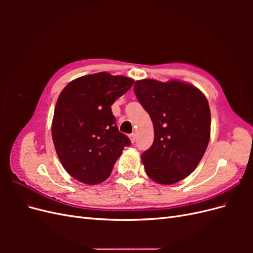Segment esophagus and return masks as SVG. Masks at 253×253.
Segmentation results:
<instances>
[{
	"label": "esophagus",
	"instance_id": "1",
	"mask_svg": "<svg viewBox=\"0 0 253 253\" xmlns=\"http://www.w3.org/2000/svg\"><path fill=\"white\" fill-rule=\"evenodd\" d=\"M129 138H131V141H132V142H135V139H136V134H135V133H133V134L129 135Z\"/></svg>",
	"mask_w": 253,
	"mask_h": 253
}]
</instances>
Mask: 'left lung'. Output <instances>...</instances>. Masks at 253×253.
I'll use <instances>...</instances> for the list:
<instances>
[{
  "mask_svg": "<svg viewBox=\"0 0 253 253\" xmlns=\"http://www.w3.org/2000/svg\"><path fill=\"white\" fill-rule=\"evenodd\" d=\"M134 91L154 126V141L141 155L145 173L162 185L186 178L210 140L208 100L200 89L178 80H139Z\"/></svg>",
  "mask_w": 253,
  "mask_h": 253,
  "instance_id": "1",
  "label": "left lung"
}]
</instances>
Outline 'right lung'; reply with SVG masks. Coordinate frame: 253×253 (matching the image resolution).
<instances>
[{
	"mask_svg": "<svg viewBox=\"0 0 253 253\" xmlns=\"http://www.w3.org/2000/svg\"><path fill=\"white\" fill-rule=\"evenodd\" d=\"M125 76L97 73L70 82L57 100L51 135L67 173L86 185L109 178L131 141L118 131L111 106L132 87Z\"/></svg>",
	"mask_w": 253,
	"mask_h": 253,
	"instance_id": "1",
	"label": "right lung"
}]
</instances>
